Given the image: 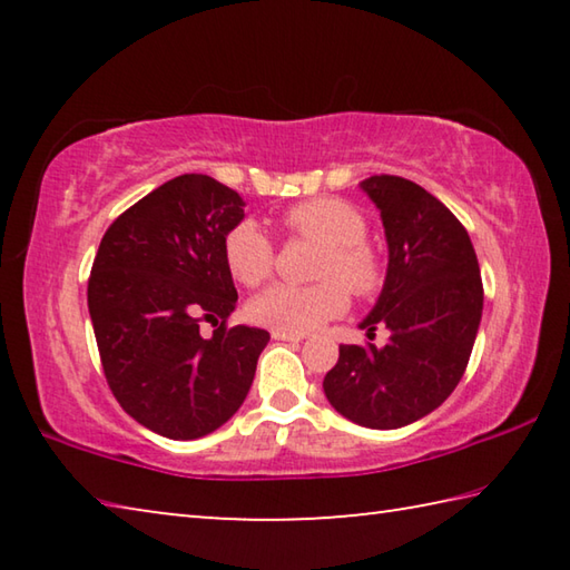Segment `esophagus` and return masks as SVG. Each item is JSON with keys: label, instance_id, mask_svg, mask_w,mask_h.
Instances as JSON below:
<instances>
[{"label": "esophagus", "instance_id": "esophagus-1", "mask_svg": "<svg viewBox=\"0 0 570 570\" xmlns=\"http://www.w3.org/2000/svg\"><path fill=\"white\" fill-rule=\"evenodd\" d=\"M272 336L276 342H302L304 340V334H292V332H278V330H274L272 332Z\"/></svg>", "mask_w": 570, "mask_h": 570}]
</instances>
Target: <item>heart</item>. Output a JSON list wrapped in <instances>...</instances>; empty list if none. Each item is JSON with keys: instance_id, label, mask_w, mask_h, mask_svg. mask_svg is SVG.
<instances>
[{"instance_id": "b5f03b06", "label": "heart", "mask_w": 570, "mask_h": 570, "mask_svg": "<svg viewBox=\"0 0 570 570\" xmlns=\"http://www.w3.org/2000/svg\"><path fill=\"white\" fill-rule=\"evenodd\" d=\"M284 228L322 244L314 286L274 284L248 302L250 320L278 332L306 334L346 312L350 296H370L382 284V262L366 246L364 216L342 198H308L284 214ZM274 244L256 220H240L224 238V262L244 286L264 284L274 272Z\"/></svg>"}]
</instances>
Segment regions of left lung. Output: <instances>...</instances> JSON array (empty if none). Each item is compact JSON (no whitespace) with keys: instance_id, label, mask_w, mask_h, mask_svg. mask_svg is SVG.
Returning a JSON list of instances; mask_svg holds the SVG:
<instances>
[{"instance_id":"1","label":"left lung","mask_w":570,"mask_h":570,"mask_svg":"<svg viewBox=\"0 0 570 570\" xmlns=\"http://www.w3.org/2000/svg\"><path fill=\"white\" fill-rule=\"evenodd\" d=\"M360 188L380 208L387 276L360 322L387 326L384 346L342 344L324 394L342 417L397 430L438 410L465 374L482 316V282L468 230L417 183L372 176Z\"/></svg>"}]
</instances>
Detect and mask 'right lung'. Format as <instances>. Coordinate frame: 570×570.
<instances>
[{
    "label": "right lung",
    "mask_w": 570,
    "mask_h": 570,
    "mask_svg": "<svg viewBox=\"0 0 570 570\" xmlns=\"http://www.w3.org/2000/svg\"><path fill=\"white\" fill-rule=\"evenodd\" d=\"M244 198L186 173L140 198L105 230L88 282L105 380L142 428L198 440L244 404L268 332L226 326L238 294L224 238ZM217 326L206 341L199 322Z\"/></svg>",
    "instance_id": "add662e5"
}]
</instances>
